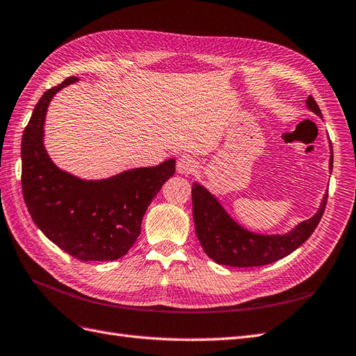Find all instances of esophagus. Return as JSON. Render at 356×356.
<instances>
[{
  "label": "esophagus",
  "mask_w": 356,
  "mask_h": 356,
  "mask_svg": "<svg viewBox=\"0 0 356 356\" xmlns=\"http://www.w3.org/2000/svg\"><path fill=\"white\" fill-rule=\"evenodd\" d=\"M197 170V161L192 156H181L177 161V172L184 176L192 175Z\"/></svg>",
  "instance_id": "esophagus-1"
}]
</instances>
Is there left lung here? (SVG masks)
I'll use <instances>...</instances> for the list:
<instances>
[{"mask_svg": "<svg viewBox=\"0 0 356 356\" xmlns=\"http://www.w3.org/2000/svg\"><path fill=\"white\" fill-rule=\"evenodd\" d=\"M307 107L322 118L321 108L312 95L307 97ZM330 167L332 170V155ZM327 200L328 192L323 197L316 215L301 222L289 234L283 236H261L241 228L223 210L218 200L198 184L192 185V215H194L197 237L209 258L220 266L240 268L259 267L285 258L298 249L316 229L327 206Z\"/></svg>", "mask_w": 356, "mask_h": 356, "instance_id": "1", "label": "left lung"}]
</instances>
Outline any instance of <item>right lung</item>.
<instances>
[{
    "label": "right lung",
    "mask_w": 356,
    "mask_h": 356,
    "mask_svg": "<svg viewBox=\"0 0 356 356\" xmlns=\"http://www.w3.org/2000/svg\"><path fill=\"white\" fill-rule=\"evenodd\" d=\"M68 77L40 98L22 136V192L35 225L58 248L80 261H115L140 236L141 220L162 185L175 175L176 161L134 168L104 180H82L59 170L43 145L50 99Z\"/></svg>",
    "instance_id": "1"
}]
</instances>
